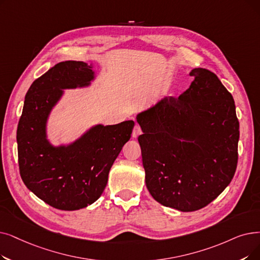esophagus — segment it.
I'll list each match as a JSON object with an SVG mask.
<instances>
[{
    "mask_svg": "<svg viewBox=\"0 0 260 260\" xmlns=\"http://www.w3.org/2000/svg\"><path fill=\"white\" fill-rule=\"evenodd\" d=\"M142 132H141V128L139 125H135L134 129H133V134H132V137L133 138H137L139 135H141Z\"/></svg>",
    "mask_w": 260,
    "mask_h": 260,
    "instance_id": "esophagus-1",
    "label": "esophagus"
}]
</instances>
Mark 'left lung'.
I'll list each match as a JSON object with an SVG mask.
<instances>
[{"label":"left lung","mask_w":260,"mask_h":260,"mask_svg":"<svg viewBox=\"0 0 260 260\" xmlns=\"http://www.w3.org/2000/svg\"><path fill=\"white\" fill-rule=\"evenodd\" d=\"M189 89L136 116L145 185L155 201L180 211L208 205L226 188L238 161L239 121L218 76L196 68Z\"/></svg>","instance_id":"1"}]
</instances>
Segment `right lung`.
<instances>
[{
	"instance_id": "add662e5",
	"label": "right lung",
	"mask_w": 260,
	"mask_h": 260,
	"mask_svg": "<svg viewBox=\"0 0 260 260\" xmlns=\"http://www.w3.org/2000/svg\"><path fill=\"white\" fill-rule=\"evenodd\" d=\"M92 63L68 60L34 82L25 95L17 129L20 175L28 190L60 210L91 205L107 185L111 166L129 138L133 120L95 124L80 137L54 145L48 122L66 89L87 88L95 81Z\"/></svg>"
}]
</instances>
